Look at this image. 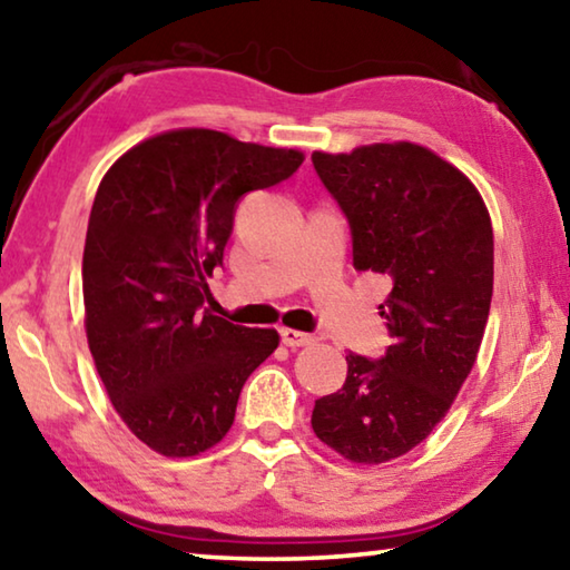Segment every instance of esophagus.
<instances>
[{"label":"esophagus","mask_w":570,"mask_h":570,"mask_svg":"<svg viewBox=\"0 0 570 570\" xmlns=\"http://www.w3.org/2000/svg\"><path fill=\"white\" fill-rule=\"evenodd\" d=\"M279 336H283V344L291 346V348L313 344V336L303 334V331H297V328H279Z\"/></svg>","instance_id":"34e87169"}]
</instances>
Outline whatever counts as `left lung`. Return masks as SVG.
Wrapping results in <instances>:
<instances>
[{
    "mask_svg": "<svg viewBox=\"0 0 570 570\" xmlns=\"http://www.w3.org/2000/svg\"><path fill=\"white\" fill-rule=\"evenodd\" d=\"M352 226L354 267L382 275L392 346L346 356V382L315 400L313 433L352 463L413 451L449 413L476 362L494 287L487 204L456 165L415 142L313 153Z\"/></svg>",
    "mask_w": 570,
    "mask_h": 570,
    "instance_id": "obj_1",
    "label": "left lung"
}]
</instances>
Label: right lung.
<instances>
[{
  "label": "right lung",
  "mask_w": 570,
  "mask_h": 570,
  "mask_svg": "<svg viewBox=\"0 0 570 570\" xmlns=\"http://www.w3.org/2000/svg\"><path fill=\"white\" fill-rule=\"evenodd\" d=\"M305 155L204 127L127 150L96 190L83 247V326L114 410L147 449L198 456L229 433L275 328L204 308L244 194L291 178Z\"/></svg>",
  "instance_id": "obj_1"
}]
</instances>
